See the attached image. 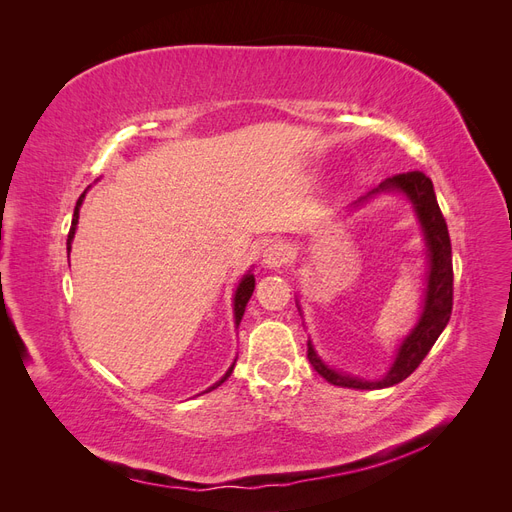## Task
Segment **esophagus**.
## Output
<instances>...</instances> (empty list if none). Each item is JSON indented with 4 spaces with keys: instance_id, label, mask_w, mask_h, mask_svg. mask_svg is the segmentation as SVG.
<instances>
[{
    "instance_id": "esophagus-1",
    "label": "esophagus",
    "mask_w": 512,
    "mask_h": 512,
    "mask_svg": "<svg viewBox=\"0 0 512 512\" xmlns=\"http://www.w3.org/2000/svg\"><path fill=\"white\" fill-rule=\"evenodd\" d=\"M288 258H290V254H288V250H286L282 243H269L265 250H262V262H265L269 269L284 267L286 262H288Z\"/></svg>"
}]
</instances>
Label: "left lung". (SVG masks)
I'll return each mask as SVG.
<instances>
[{"label": "left lung", "instance_id": "obj_1", "mask_svg": "<svg viewBox=\"0 0 512 512\" xmlns=\"http://www.w3.org/2000/svg\"><path fill=\"white\" fill-rule=\"evenodd\" d=\"M384 190H399L404 192L416 209L418 220L425 230V239L429 245V277H427V297L423 316L418 320L416 329L406 337V342L399 346L397 359L380 382H367L359 378H350L324 365L318 354L314 352L312 344H307V359L314 365L318 374L335 384V386H348V389H384V386H393L401 380H406L412 371L423 363L425 356L429 354L431 346L436 344V339L444 331V327L451 320L453 312V258H451V237H448L446 220L440 211V205L436 200V192H433V183L425 173H401L395 177L384 179L374 192L367 196L384 192Z\"/></svg>", "mask_w": 512, "mask_h": 512}]
</instances>
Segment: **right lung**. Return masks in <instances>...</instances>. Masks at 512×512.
<instances>
[{
    "instance_id": "right-lung-1",
    "label": "right lung",
    "mask_w": 512,
    "mask_h": 512,
    "mask_svg": "<svg viewBox=\"0 0 512 512\" xmlns=\"http://www.w3.org/2000/svg\"><path fill=\"white\" fill-rule=\"evenodd\" d=\"M83 196H85V194H81L79 203H76V207H74V218H72V226H70V232H68V254H70V241L74 239L76 222H79V207H81V203H83ZM252 292H254V275H245L243 280H241V284H239V288H237V292H235V322H237V324H239L241 318H243L245 305H247V301H250ZM232 367H235V365H232ZM232 367L226 371V376H224L218 384L211 386V389H218V386H220L224 380H228V376L232 374ZM211 389H209V391H211Z\"/></svg>"
}]
</instances>
